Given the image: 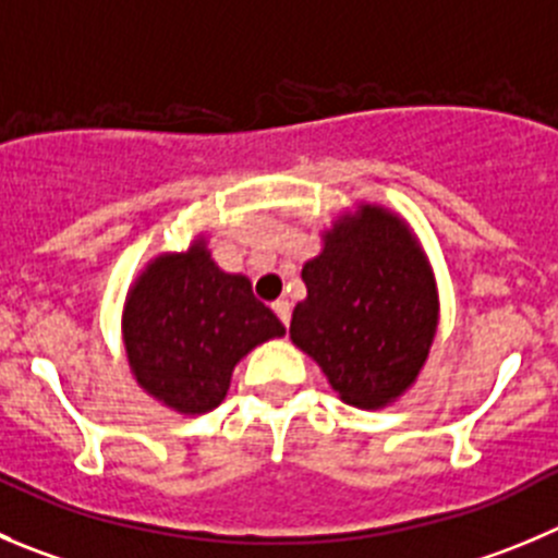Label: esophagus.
I'll return each instance as SVG.
<instances>
[{
    "label": "esophagus",
    "instance_id": "esophagus-1",
    "mask_svg": "<svg viewBox=\"0 0 558 558\" xmlns=\"http://www.w3.org/2000/svg\"><path fill=\"white\" fill-rule=\"evenodd\" d=\"M274 312H276V317H279V320L284 323V326H290V301L279 299L274 304Z\"/></svg>",
    "mask_w": 558,
    "mask_h": 558
}]
</instances>
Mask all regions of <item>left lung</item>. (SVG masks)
I'll use <instances>...</instances> for the list:
<instances>
[{"label":"left lung","mask_w":558,"mask_h":558,"mask_svg":"<svg viewBox=\"0 0 558 558\" xmlns=\"http://www.w3.org/2000/svg\"><path fill=\"white\" fill-rule=\"evenodd\" d=\"M301 279L306 301L293 310L290 339L348 405L397 400L427 362L438 326L433 270L405 221L364 205L333 225Z\"/></svg>","instance_id":"8db88e82"}]
</instances>
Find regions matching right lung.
<instances>
[{
	"mask_svg": "<svg viewBox=\"0 0 558 558\" xmlns=\"http://www.w3.org/2000/svg\"><path fill=\"white\" fill-rule=\"evenodd\" d=\"M282 333L246 276L225 274L205 241L153 259L125 299L131 373L147 395L180 413L214 411L243 355Z\"/></svg>",
	"mask_w": 558,
	"mask_h": 558,
	"instance_id": "right-lung-1",
	"label": "right lung"
}]
</instances>
